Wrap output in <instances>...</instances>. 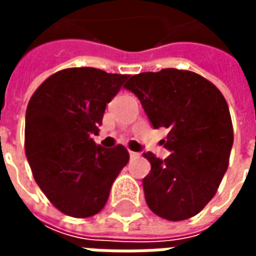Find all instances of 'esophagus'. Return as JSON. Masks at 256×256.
<instances>
[{"mask_svg":"<svg viewBox=\"0 0 256 256\" xmlns=\"http://www.w3.org/2000/svg\"><path fill=\"white\" fill-rule=\"evenodd\" d=\"M128 155H130V158H132V159H134V158H138L140 154L138 152H133V150H130V152H128Z\"/></svg>","mask_w":256,"mask_h":256,"instance_id":"esophagus-1","label":"esophagus"}]
</instances>
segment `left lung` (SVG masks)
Masks as SVG:
<instances>
[{
  "label": "left lung",
  "mask_w": 256,
  "mask_h": 256,
  "mask_svg": "<svg viewBox=\"0 0 256 256\" xmlns=\"http://www.w3.org/2000/svg\"><path fill=\"white\" fill-rule=\"evenodd\" d=\"M124 88L141 101L155 128H168L162 160L145 152L150 172L142 180L146 204L156 215L184 220L214 198L233 145L230 112L216 86L192 71L164 68L130 76Z\"/></svg>",
  "instance_id": "obj_1"
}]
</instances>
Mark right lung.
Segmentation results:
<instances>
[{"label": "right lung", "instance_id": "add662e5", "mask_svg": "<svg viewBox=\"0 0 256 256\" xmlns=\"http://www.w3.org/2000/svg\"><path fill=\"white\" fill-rule=\"evenodd\" d=\"M128 75L92 67L53 74L31 96L24 148L36 182L63 214L88 218L104 208L115 178L128 164L123 145L102 148L92 134Z\"/></svg>", "mask_w": 256, "mask_h": 256}]
</instances>
